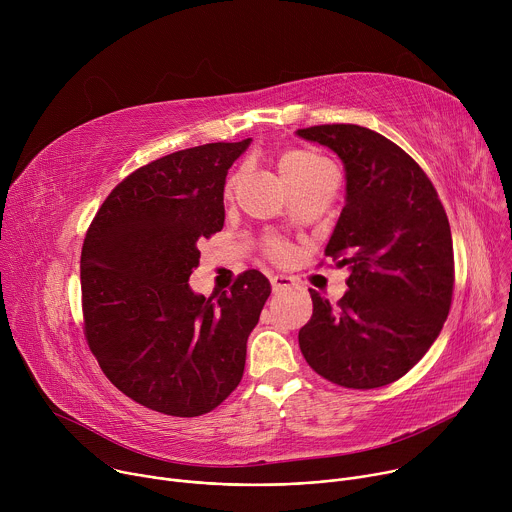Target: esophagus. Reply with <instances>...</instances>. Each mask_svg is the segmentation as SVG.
<instances>
[{
    "label": "esophagus",
    "instance_id": "1",
    "mask_svg": "<svg viewBox=\"0 0 512 512\" xmlns=\"http://www.w3.org/2000/svg\"><path fill=\"white\" fill-rule=\"evenodd\" d=\"M291 283H294V279L291 277H287V275H273L271 277V289L275 291H283V289H287V287H291Z\"/></svg>",
    "mask_w": 512,
    "mask_h": 512
}]
</instances>
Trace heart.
Wrapping results in <instances>:
<instances>
[{"mask_svg": "<svg viewBox=\"0 0 512 512\" xmlns=\"http://www.w3.org/2000/svg\"><path fill=\"white\" fill-rule=\"evenodd\" d=\"M279 168L283 178L289 184H298L304 180H310L326 170H332V166L328 164V160H324L322 156L310 152V150H302V148H294V150H287L281 154L279 158ZM265 255L275 261V263H283L289 259L291 249L285 241L281 239H269L265 245Z\"/></svg>", "mask_w": 512, "mask_h": 512, "instance_id": "b5f03b06", "label": "heart"}]
</instances>
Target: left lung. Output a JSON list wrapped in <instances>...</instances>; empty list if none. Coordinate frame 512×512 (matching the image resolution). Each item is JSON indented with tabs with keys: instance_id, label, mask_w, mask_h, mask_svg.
I'll use <instances>...</instances> for the list:
<instances>
[{
	"instance_id": "obj_1",
	"label": "left lung",
	"mask_w": 512,
	"mask_h": 512,
	"mask_svg": "<svg viewBox=\"0 0 512 512\" xmlns=\"http://www.w3.org/2000/svg\"><path fill=\"white\" fill-rule=\"evenodd\" d=\"M296 133L344 164L346 204L326 257L350 267L336 306L310 289L314 312L298 334L302 354L334 385L385 387L415 367L450 314L448 214L427 174L385 135L352 123Z\"/></svg>"
}]
</instances>
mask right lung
<instances>
[{"instance_id":"1","label":"right lung","mask_w":512,"mask_h":512,"mask_svg":"<svg viewBox=\"0 0 512 512\" xmlns=\"http://www.w3.org/2000/svg\"><path fill=\"white\" fill-rule=\"evenodd\" d=\"M251 139L154 160L97 210L81 253L85 338L105 377L139 405L196 417L241 383L247 338L271 294L249 269L231 291L198 296V243L225 225V182Z\"/></svg>"}]
</instances>
